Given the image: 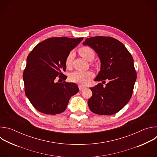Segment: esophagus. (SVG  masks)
<instances>
[{
	"mask_svg": "<svg viewBox=\"0 0 157 157\" xmlns=\"http://www.w3.org/2000/svg\"><path fill=\"white\" fill-rule=\"evenodd\" d=\"M85 88V87L84 86H81V85H79V89L80 91H81V90H82V89H84Z\"/></svg>",
	"mask_w": 157,
	"mask_h": 157,
	"instance_id": "1",
	"label": "esophagus"
}]
</instances>
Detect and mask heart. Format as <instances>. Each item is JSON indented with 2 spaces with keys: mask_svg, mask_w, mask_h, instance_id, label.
I'll return each instance as SVG.
<instances>
[{
  "mask_svg": "<svg viewBox=\"0 0 157 157\" xmlns=\"http://www.w3.org/2000/svg\"><path fill=\"white\" fill-rule=\"evenodd\" d=\"M79 55L87 61H90L94 58L95 53L94 50L89 47H83L79 50ZM74 53L71 52L67 55L65 59V64L67 67H70L73 58ZM94 76V73L91 71H75L70 75V80L71 82H76L81 85L86 84Z\"/></svg>",
  "mask_w": 157,
  "mask_h": 157,
  "instance_id": "b5f03b06",
  "label": "heart"
}]
</instances>
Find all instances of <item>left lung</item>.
<instances>
[{
	"mask_svg": "<svg viewBox=\"0 0 157 157\" xmlns=\"http://www.w3.org/2000/svg\"><path fill=\"white\" fill-rule=\"evenodd\" d=\"M82 44L93 48L101 61V70L94 81H109L105 86L99 82L90 88L93 95L87 101L89 108L96 114H114L132 97L137 79L133 59L124 44L114 38H88Z\"/></svg>",
	"mask_w": 157,
	"mask_h": 157,
	"instance_id": "left-lung-1",
	"label": "left lung"
}]
</instances>
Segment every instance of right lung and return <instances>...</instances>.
Masks as SVG:
<instances>
[{
	"label": "right lung",
	"mask_w": 157,
	"mask_h": 157,
	"mask_svg": "<svg viewBox=\"0 0 157 157\" xmlns=\"http://www.w3.org/2000/svg\"><path fill=\"white\" fill-rule=\"evenodd\" d=\"M82 39L50 38L38 43L29 53L23 73L25 93L40 113L50 115L63 113L71 97L79 91L75 83L56 82V80L66 79L62 73L66 68V58Z\"/></svg>",
	"instance_id": "obj_1"
}]
</instances>
